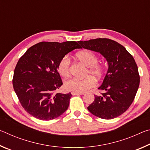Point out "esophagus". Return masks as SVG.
Here are the masks:
<instances>
[{"label": "esophagus", "mask_w": 150, "mask_h": 150, "mask_svg": "<svg viewBox=\"0 0 150 150\" xmlns=\"http://www.w3.org/2000/svg\"><path fill=\"white\" fill-rule=\"evenodd\" d=\"M72 95H84V93H71Z\"/></svg>", "instance_id": "34e87169"}]
</instances>
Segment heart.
Here are the masks:
<instances>
[{
	"instance_id": "heart-1",
	"label": "heart",
	"mask_w": 150,
	"mask_h": 150,
	"mask_svg": "<svg viewBox=\"0 0 150 150\" xmlns=\"http://www.w3.org/2000/svg\"><path fill=\"white\" fill-rule=\"evenodd\" d=\"M77 57L88 67L87 75H92L94 77L99 79L103 74V69L100 65H98V59L95 53L88 50L81 51L77 54ZM70 58L68 55H65L59 61L57 65V69L59 74L63 77L69 76L70 73ZM92 76H87L82 79L77 78H72L66 81L64 87L67 91L73 93H82L87 92L90 88L96 85L95 78Z\"/></svg>"
}]
</instances>
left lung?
<instances>
[{"instance_id": "1", "label": "left lung", "mask_w": 150, "mask_h": 150, "mask_svg": "<svg viewBox=\"0 0 150 150\" xmlns=\"http://www.w3.org/2000/svg\"><path fill=\"white\" fill-rule=\"evenodd\" d=\"M85 49L98 52L108 62L103 82L98 88L105 91L88 106L91 114L110 120L127 110L135 98L139 85L138 66L134 57L123 45L107 38L78 42Z\"/></svg>"}]
</instances>
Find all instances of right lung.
<instances>
[{
    "mask_svg": "<svg viewBox=\"0 0 150 150\" xmlns=\"http://www.w3.org/2000/svg\"><path fill=\"white\" fill-rule=\"evenodd\" d=\"M77 48L75 41L42 42L30 47L20 58L14 71V90L25 110L42 120L64 113L71 94L54 93L63 85L57 65L63 57Z\"/></svg>",
    "mask_w": 150,
    "mask_h": 150,
    "instance_id": "add662e5",
    "label": "right lung"
}]
</instances>
